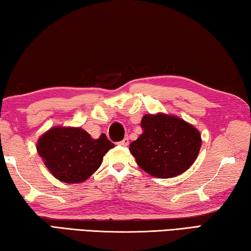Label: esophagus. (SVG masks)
<instances>
[{
  "label": "esophagus",
  "mask_w": 251,
  "mask_h": 251,
  "mask_svg": "<svg viewBox=\"0 0 251 251\" xmlns=\"http://www.w3.org/2000/svg\"><path fill=\"white\" fill-rule=\"evenodd\" d=\"M119 145L122 146V147H126L129 145V139L128 138H125L123 140H121L120 142H119Z\"/></svg>",
  "instance_id": "esophagus-1"
}]
</instances>
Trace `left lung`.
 <instances>
[{"instance_id":"left-lung-1","label":"left lung","mask_w":251,"mask_h":251,"mask_svg":"<svg viewBox=\"0 0 251 251\" xmlns=\"http://www.w3.org/2000/svg\"><path fill=\"white\" fill-rule=\"evenodd\" d=\"M142 133L130 143V152L138 166L158 178H172L190 168L201 147L195 126L182 119L166 114H146Z\"/></svg>"}]
</instances>
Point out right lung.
I'll list each match as a JSON object with an SVG mask.
<instances>
[{"mask_svg":"<svg viewBox=\"0 0 251 251\" xmlns=\"http://www.w3.org/2000/svg\"><path fill=\"white\" fill-rule=\"evenodd\" d=\"M104 133L94 140L81 128L55 126L39 139L38 152L51 174L67 183L83 182L113 148Z\"/></svg>","mask_w":251,"mask_h":251,"instance_id":"add662e5","label":"right lung"}]
</instances>
